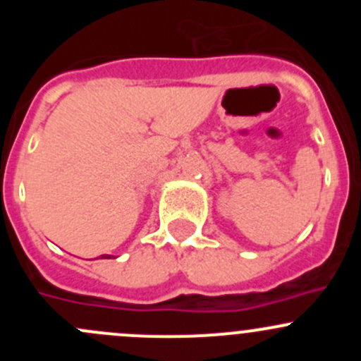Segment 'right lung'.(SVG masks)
I'll return each mask as SVG.
<instances>
[{"instance_id": "obj_1", "label": "right lung", "mask_w": 361, "mask_h": 361, "mask_svg": "<svg viewBox=\"0 0 361 361\" xmlns=\"http://www.w3.org/2000/svg\"><path fill=\"white\" fill-rule=\"evenodd\" d=\"M101 258H111V255H103V257Z\"/></svg>"}]
</instances>
